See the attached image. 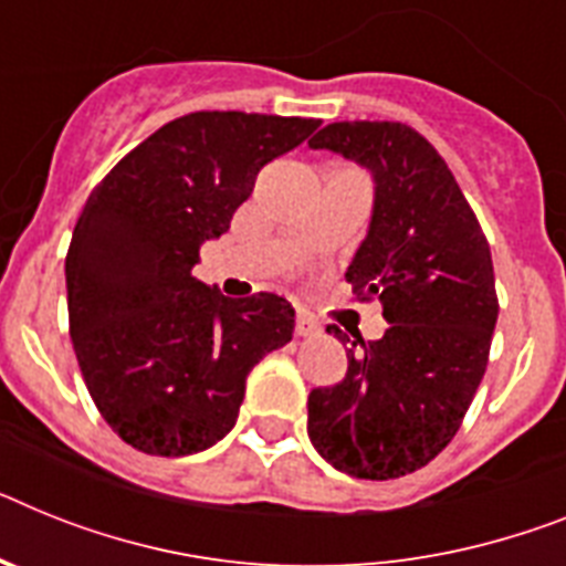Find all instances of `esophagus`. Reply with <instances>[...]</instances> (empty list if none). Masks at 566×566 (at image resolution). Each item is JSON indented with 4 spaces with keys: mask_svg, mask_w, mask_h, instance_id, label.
I'll list each match as a JSON object with an SVG mask.
<instances>
[{
    "mask_svg": "<svg viewBox=\"0 0 566 566\" xmlns=\"http://www.w3.org/2000/svg\"><path fill=\"white\" fill-rule=\"evenodd\" d=\"M296 334L298 336H313V334H319V322L313 319L311 313H296Z\"/></svg>",
    "mask_w": 566,
    "mask_h": 566,
    "instance_id": "obj_1",
    "label": "esophagus"
}]
</instances>
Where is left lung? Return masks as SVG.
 Here are the masks:
<instances>
[{"instance_id":"8db88e82","label":"left lung","mask_w":566,"mask_h":566,"mask_svg":"<svg viewBox=\"0 0 566 566\" xmlns=\"http://www.w3.org/2000/svg\"><path fill=\"white\" fill-rule=\"evenodd\" d=\"M313 149L374 172L368 239L350 261L359 302H382V339L350 342L348 371L307 397V434L339 472L391 481L458 434L481 386L497 322L492 253L440 151L406 123H327Z\"/></svg>"}]
</instances>
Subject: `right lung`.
<instances>
[{"instance_id": "1", "label": "right lung", "mask_w": 566, "mask_h": 566, "mask_svg": "<svg viewBox=\"0 0 566 566\" xmlns=\"http://www.w3.org/2000/svg\"><path fill=\"white\" fill-rule=\"evenodd\" d=\"M316 126L279 114H184L88 195L65 255L69 331L94 406L137 452L184 458L218 443L239 420L247 374L291 342L287 298H230L192 268L203 241L230 230L261 169Z\"/></svg>"}]
</instances>
